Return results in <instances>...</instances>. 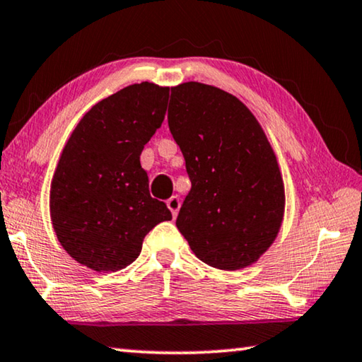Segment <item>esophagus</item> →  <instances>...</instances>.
<instances>
[{"label": "esophagus", "mask_w": 362, "mask_h": 362, "mask_svg": "<svg viewBox=\"0 0 362 362\" xmlns=\"http://www.w3.org/2000/svg\"><path fill=\"white\" fill-rule=\"evenodd\" d=\"M167 206L171 211V215L173 216H177V211H180V206H181V200L177 195H173V197L167 200Z\"/></svg>", "instance_id": "esophagus-1"}]
</instances>
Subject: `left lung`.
<instances>
[{
	"mask_svg": "<svg viewBox=\"0 0 362 362\" xmlns=\"http://www.w3.org/2000/svg\"><path fill=\"white\" fill-rule=\"evenodd\" d=\"M168 127L192 185L177 229L209 266L247 268L274 242L286 205L263 128L233 94L197 81L171 88Z\"/></svg>",
	"mask_w": 362,
	"mask_h": 362,
	"instance_id": "left-lung-1",
	"label": "left lung"
}]
</instances>
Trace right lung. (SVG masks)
I'll return each mask as SVG.
<instances>
[{"label":"right lung","instance_id":"add662e5","mask_svg":"<svg viewBox=\"0 0 362 362\" xmlns=\"http://www.w3.org/2000/svg\"><path fill=\"white\" fill-rule=\"evenodd\" d=\"M170 88L142 81L99 100L70 134L51 181L57 240L75 262L118 271L139 257L146 234L171 220L149 194L144 146L162 125Z\"/></svg>","mask_w":362,"mask_h":362}]
</instances>
